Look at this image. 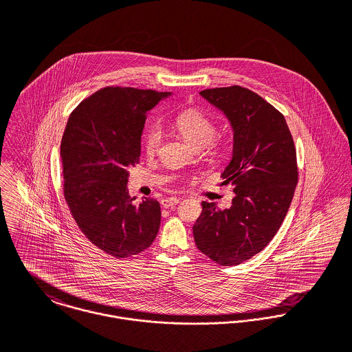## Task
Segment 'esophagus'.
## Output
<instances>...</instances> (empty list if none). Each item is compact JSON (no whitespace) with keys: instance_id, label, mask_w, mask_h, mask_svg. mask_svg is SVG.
Instances as JSON below:
<instances>
[{"instance_id":"esophagus-1","label":"esophagus","mask_w":352,"mask_h":352,"mask_svg":"<svg viewBox=\"0 0 352 352\" xmlns=\"http://www.w3.org/2000/svg\"><path fill=\"white\" fill-rule=\"evenodd\" d=\"M179 201H180V198H176V197H173V198H166V199H162V201H161V204H162V207H165V208H169V207H172V206L177 204Z\"/></svg>"}]
</instances>
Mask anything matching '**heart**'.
Wrapping results in <instances>:
<instances>
[{
    "label": "heart",
    "instance_id": "b5f03b06",
    "mask_svg": "<svg viewBox=\"0 0 352 352\" xmlns=\"http://www.w3.org/2000/svg\"><path fill=\"white\" fill-rule=\"evenodd\" d=\"M175 127L194 148L201 149L204 146L217 148L219 141L214 137L217 134L215 122L201 112V109L190 108L180 112L175 119ZM164 140L162 129L158 123L149 124L142 134V146L146 154L153 155L160 151Z\"/></svg>",
    "mask_w": 352,
    "mask_h": 352
}]
</instances>
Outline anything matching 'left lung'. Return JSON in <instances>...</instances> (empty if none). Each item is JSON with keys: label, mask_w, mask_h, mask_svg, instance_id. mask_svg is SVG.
<instances>
[{"label": "left lung", "mask_w": 352, "mask_h": 352, "mask_svg": "<svg viewBox=\"0 0 352 352\" xmlns=\"http://www.w3.org/2000/svg\"><path fill=\"white\" fill-rule=\"evenodd\" d=\"M233 130V154L222 177L234 186L230 208L201 201L192 230L198 250L221 265L263 251L279 230L298 183L297 153L285 116L247 88L201 91Z\"/></svg>", "instance_id": "8db88e82"}]
</instances>
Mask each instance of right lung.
Returning a JSON list of instances; mask_svg holds the SVG:
<instances>
[{
  "label": "right lung",
  "mask_w": 352,
  "mask_h": 352,
  "mask_svg": "<svg viewBox=\"0 0 352 352\" xmlns=\"http://www.w3.org/2000/svg\"><path fill=\"white\" fill-rule=\"evenodd\" d=\"M170 92L108 87L70 113L62 142L63 195L87 239L118 258L149 248L161 222L160 203L129 195V168L140 162L145 120Z\"/></svg>",
  "instance_id": "add662e5"
}]
</instances>
